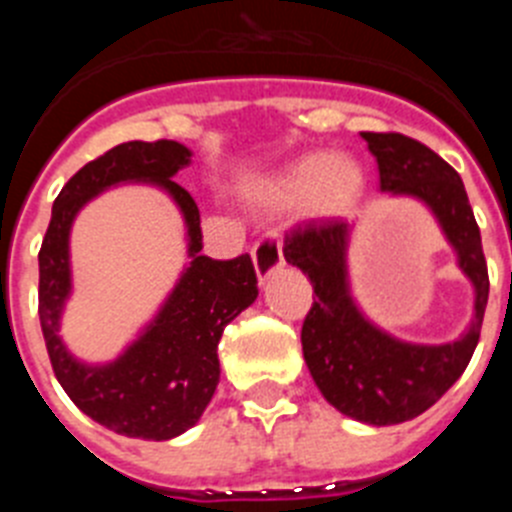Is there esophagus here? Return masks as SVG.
Masks as SVG:
<instances>
[{
	"instance_id": "obj_1",
	"label": "esophagus",
	"mask_w": 512,
	"mask_h": 512,
	"mask_svg": "<svg viewBox=\"0 0 512 512\" xmlns=\"http://www.w3.org/2000/svg\"><path fill=\"white\" fill-rule=\"evenodd\" d=\"M251 259L253 266H256V274H259V282H266L274 271L282 269L284 256L282 243H279L277 235H264V238L251 248Z\"/></svg>"
}]
</instances>
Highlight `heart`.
Listing matches in <instances>:
<instances>
[{
  "label": "heart",
  "instance_id": "obj_1",
  "mask_svg": "<svg viewBox=\"0 0 512 512\" xmlns=\"http://www.w3.org/2000/svg\"><path fill=\"white\" fill-rule=\"evenodd\" d=\"M364 174L359 164L336 153H307L264 189V205L289 210L302 202L315 215H338L359 197Z\"/></svg>",
  "mask_w": 512,
  "mask_h": 512
}]
</instances>
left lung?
Wrapping results in <instances>:
<instances>
[{"label":"left lung","instance_id":"obj_1","mask_svg":"<svg viewBox=\"0 0 512 512\" xmlns=\"http://www.w3.org/2000/svg\"><path fill=\"white\" fill-rule=\"evenodd\" d=\"M361 138L377 158L379 189L413 197L433 212L474 287L472 320L456 341H400L366 318L351 295L346 220H310L287 235L284 259L310 277L315 292L302 323V354L318 390L348 418L395 425L425 413L464 374L482 330L490 277L461 176L408 135L361 133Z\"/></svg>","mask_w":512,"mask_h":512}]
</instances>
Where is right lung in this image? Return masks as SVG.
<instances>
[{
    "mask_svg": "<svg viewBox=\"0 0 512 512\" xmlns=\"http://www.w3.org/2000/svg\"><path fill=\"white\" fill-rule=\"evenodd\" d=\"M189 164L192 151L176 140H130L110 148L61 189L38 253L40 328L56 379L81 413L120 436L169 441L189 431L220 382L217 343L225 325L259 297L248 253L230 261L200 253V210L192 194L174 182L176 171ZM130 181L153 183L175 200L188 225L190 264L157 318L115 362L84 365L57 333L70 296V225L97 193Z\"/></svg>",
    "mask_w": 512,
    "mask_h": 512,
    "instance_id": "1",
    "label": "right lung"
}]
</instances>
